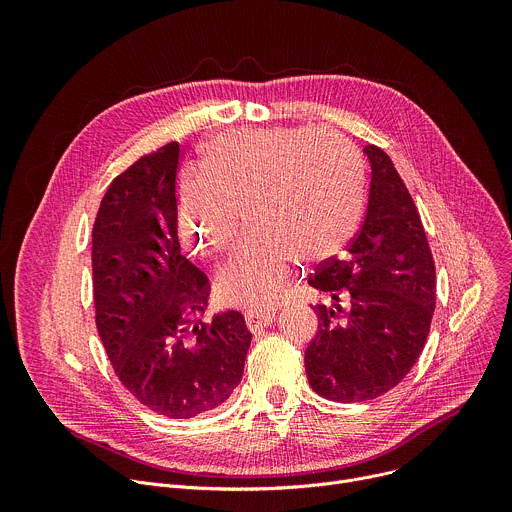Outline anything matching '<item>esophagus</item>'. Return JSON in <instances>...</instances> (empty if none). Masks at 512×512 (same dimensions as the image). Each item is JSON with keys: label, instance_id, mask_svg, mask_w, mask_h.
<instances>
[{"label": "esophagus", "instance_id": "obj_1", "mask_svg": "<svg viewBox=\"0 0 512 512\" xmlns=\"http://www.w3.org/2000/svg\"><path fill=\"white\" fill-rule=\"evenodd\" d=\"M273 320H275V312H271V310H253V312L245 314V322L251 332H259V330L271 326Z\"/></svg>", "mask_w": 512, "mask_h": 512}]
</instances>
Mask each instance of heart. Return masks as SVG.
Here are the masks:
<instances>
[{
  "label": "heart",
  "mask_w": 512,
  "mask_h": 512,
  "mask_svg": "<svg viewBox=\"0 0 512 512\" xmlns=\"http://www.w3.org/2000/svg\"><path fill=\"white\" fill-rule=\"evenodd\" d=\"M364 166L334 131L237 129L214 139L180 188V233L200 257L223 255L245 214L251 235L218 271L237 306L275 304L298 259L338 257L358 231Z\"/></svg>",
  "instance_id": "b5f03b06"
}]
</instances>
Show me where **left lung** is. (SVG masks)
<instances>
[{"instance_id":"8db88e82","label":"left lung","mask_w":512,"mask_h":512,"mask_svg":"<svg viewBox=\"0 0 512 512\" xmlns=\"http://www.w3.org/2000/svg\"><path fill=\"white\" fill-rule=\"evenodd\" d=\"M369 206L342 259L324 261L310 285L318 332L306 348L312 389L358 403L397 387L417 362L435 310V265L415 202L391 158L367 145Z\"/></svg>"}]
</instances>
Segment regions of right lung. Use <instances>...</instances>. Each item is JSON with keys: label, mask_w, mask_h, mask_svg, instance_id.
Here are the masks:
<instances>
[{"label": "right lung", "mask_w": 512, "mask_h": 512, "mask_svg": "<svg viewBox=\"0 0 512 512\" xmlns=\"http://www.w3.org/2000/svg\"><path fill=\"white\" fill-rule=\"evenodd\" d=\"M172 141L107 188L93 227L97 330L115 375L148 409L190 419L221 407L241 383L253 334L237 310L196 320L204 271L180 251Z\"/></svg>", "instance_id": "obj_1"}]
</instances>
